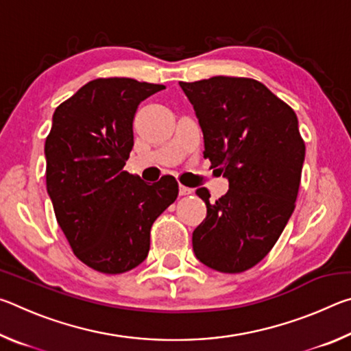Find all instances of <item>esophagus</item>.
Returning <instances> with one entry per match:
<instances>
[{"mask_svg": "<svg viewBox=\"0 0 351 351\" xmlns=\"http://www.w3.org/2000/svg\"><path fill=\"white\" fill-rule=\"evenodd\" d=\"M189 193H192V189L182 186V184H180V195H189Z\"/></svg>", "mask_w": 351, "mask_h": 351, "instance_id": "esophagus-1", "label": "esophagus"}]
</instances>
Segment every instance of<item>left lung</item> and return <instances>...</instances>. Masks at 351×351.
Listing matches in <instances>:
<instances>
[{
    "label": "left lung",
    "mask_w": 351,
    "mask_h": 351,
    "mask_svg": "<svg viewBox=\"0 0 351 351\" xmlns=\"http://www.w3.org/2000/svg\"><path fill=\"white\" fill-rule=\"evenodd\" d=\"M204 134V158L229 180L210 201L197 190L207 215L193 230L197 258L209 268L239 274L263 260L295 207L305 142L294 110L263 83L217 75L180 82Z\"/></svg>",
    "instance_id": "1"
}]
</instances>
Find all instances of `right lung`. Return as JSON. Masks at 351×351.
<instances>
[{"mask_svg": "<svg viewBox=\"0 0 351 351\" xmlns=\"http://www.w3.org/2000/svg\"><path fill=\"white\" fill-rule=\"evenodd\" d=\"M127 77L96 79L56 108L45 142L46 187L75 257L104 274L145 260L150 229L178 197L165 175L153 186L123 170L139 104L164 90Z\"/></svg>", "mask_w": 351, "mask_h": 351, "instance_id": "1", "label": "right lung"}]
</instances>
